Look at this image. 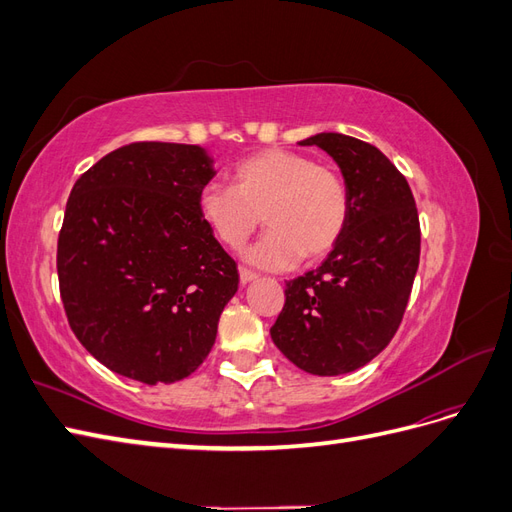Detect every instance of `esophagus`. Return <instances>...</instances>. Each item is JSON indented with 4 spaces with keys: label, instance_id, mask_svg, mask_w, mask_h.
I'll list each match as a JSON object with an SVG mask.
<instances>
[{
    "label": "esophagus",
    "instance_id": "obj_1",
    "mask_svg": "<svg viewBox=\"0 0 512 512\" xmlns=\"http://www.w3.org/2000/svg\"><path fill=\"white\" fill-rule=\"evenodd\" d=\"M239 277H241V284H250V282H254V280H258V275L254 273V271H250V269H239Z\"/></svg>",
    "mask_w": 512,
    "mask_h": 512
}]
</instances>
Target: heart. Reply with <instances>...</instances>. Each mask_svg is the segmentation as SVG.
Here are the masks:
<instances>
[{
	"instance_id": "b5f03b06",
	"label": "heart",
	"mask_w": 512,
	"mask_h": 512,
	"mask_svg": "<svg viewBox=\"0 0 512 512\" xmlns=\"http://www.w3.org/2000/svg\"><path fill=\"white\" fill-rule=\"evenodd\" d=\"M198 213L222 245L239 250L262 222L267 235L245 252L254 267L282 271L301 258L327 256L350 218L348 185L333 166L307 153L271 147L232 168V185L207 183Z\"/></svg>"
}]
</instances>
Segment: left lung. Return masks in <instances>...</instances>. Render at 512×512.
Wrapping results in <instances>:
<instances>
[{
    "instance_id": "left-lung-1",
    "label": "left lung",
    "mask_w": 512,
    "mask_h": 512,
    "mask_svg": "<svg viewBox=\"0 0 512 512\" xmlns=\"http://www.w3.org/2000/svg\"><path fill=\"white\" fill-rule=\"evenodd\" d=\"M299 145L337 162L350 218L322 265L286 284L271 339L307 374L339 376L369 363L397 333L421 258V226L406 177L378 147L337 132Z\"/></svg>"
}]
</instances>
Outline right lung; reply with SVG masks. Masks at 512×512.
Segmentation results:
<instances>
[{"label":"right lung","instance_id":"right-lung-1","mask_svg":"<svg viewBox=\"0 0 512 512\" xmlns=\"http://www.w3.org/2000/svg\"><path fill=\"white\" fill-rule=\"evenodd\" d=\"M213 175L203 147L151 141L74 183L57 239L61 301L76 339L119 376L177 382L215 344L239 273L198 213Z\"/></svg>","mask_w":512,"mask_h":512}]
</instances>
